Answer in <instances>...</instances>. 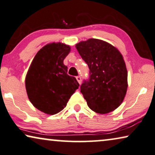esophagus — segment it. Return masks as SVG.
<instances>
[{"instance_id":"1","label":"esophagus","mask_w":155,"mask_h":155,"mask_svg":"<svg viewBox=\"0 0 155 155\" xmlns=\"http://www.w3.org/2000/svg\"><path fill=\"white\" fill-rule=\"evenodd\" d=\"M76 78H77V81L79 83V84H81V78L80 76H77V77H76Z\"/></svg>"}]
</instances>
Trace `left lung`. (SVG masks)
Masks as SVG:
<instances>
[{"instance_id":"8db88e82","label":"left lung","mask_w":155,"mask_h":155,"mask_svg":"<svg viewBox=\"0 0 155 155\" xmlns=\"http://www.w3.org/2000/svg\"><path fill=\"white\" fill-rule=\"evenodd\" d=\"M89 68L81 93L88 106L99 114H107L120 105L127 91V69L123 57L110 43L95 38L76 45Z\"/></svg>"}]
</instances>
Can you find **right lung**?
<instances>
[{"instance_id": "obj_1", "label": "right lung", "mask_w": 155, "mask_h": 155, "mask_svg": "<svg viewBox=\"0 0 155 155\" xmlns=\"http://www.w3.org/2000/svg\"><path fill=\"white\" fill-rule=\"evenodd\" d=\"M69 45L50 43L35 55L28 71L25 86L35 107L48 114L62 111L78 88L75 77L67 74L63 61L70 52Z\"/></svg>"}]
</instances>
